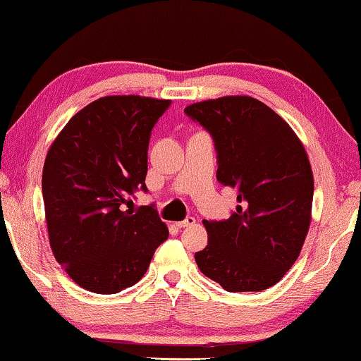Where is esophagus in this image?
I'll return each instance as SVG.
<instances>
[{"instance_id": "34e87169", "label": "esophagus", "mask_w": 361, "mask_h": 361, "mask_svg": "<svg viewBox=\"0 0 361 361\" xmlns=\"http://www.w3.org/2000/svg\"><path fill=\"white\" fill-rule=\"evenodd\" d=\"M192 225H195L194 216H187L185 220L177 221V226H179V228H187V226H192Z\"/></svg>"}]
</instances>
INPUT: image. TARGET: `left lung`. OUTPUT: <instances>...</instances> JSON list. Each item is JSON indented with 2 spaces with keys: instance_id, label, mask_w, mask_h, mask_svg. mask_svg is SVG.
Listing matches in <instances>:
<instances>
[{
  "instance_id": "left-lung-1",
  "label": "left lung",
  "mask_w": 361,
  "mask_h": 361,
  "mask_svg": "<svg viewBox=\"0 0 361 361\" xmlns=\"http://www.w3.org/2000/svg\"><path fill=\"white\" fill-rule=\"evenodd\" d=\"M214 140L216 179L236 190L226 220H204L199 269L228 293L264 290L298 259L310 225L314 177L302 142L263 102L224 97L184 110Z\"/></svg>"
}]
</instances>
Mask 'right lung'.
Wrapping results in <instances>:
<instances>
[{
  "instance_id": "add662e5",
  "label": "right lung",
  "mask_w": 361,
  "mask_h": 361,
  "mask_svg": "<svg viewBox=\"0 0 361 361\" xmlns=\"http://www.w3.org/2000/svg\"><path fill=\"white\" fill-rule=\"evenodd\" d=\"M171 100L103 97L63 126L42 171L49 241L57 263L80 286L116 294L149 268L169 230L156 205L125 210L147 192V147Z\"/></svg>"
}]
</instances>
